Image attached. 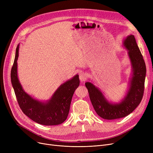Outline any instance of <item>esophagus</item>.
Wrapping results in <instances>:
<instances>
[{
	"mask_svg": "<svg viewBox=\"0 0 153 153\" xmlns=\"http://www.w3.org/2000/svg\"><path fill=\"white\" fill-rule=\"evenodd\" d=\"M87 77L84 73H81V74L79 75V79H80V81H81V82H85L87 80Z\"/></svg>",
	"mask_w": 153,
	"mask_h": 153,
	"instance_id": "1",
	"label": "esophagus"
}]
</instances>
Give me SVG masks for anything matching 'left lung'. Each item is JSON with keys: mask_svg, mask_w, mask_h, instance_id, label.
<instances>
[{"mask_svg": "<svg viewBox=\"0 0 153 153\" xmlns=\"http://www.w3.org/2000/svg\"><path fill=\"white\" fill-rule=\"evenodd\" d=\"M123 46L128 51L132 74L128 83V90L120 102H109L98 87L90 82L85 84L96 113L105 120L121 118L130 114L138 106L143 96L146 68L134 35L126 36L123 42Z\"/></svg>", "mask_w": 153, "mask_h": 153, "instance_id": "left-lung-1", "label": "left lung"}]
</instances>
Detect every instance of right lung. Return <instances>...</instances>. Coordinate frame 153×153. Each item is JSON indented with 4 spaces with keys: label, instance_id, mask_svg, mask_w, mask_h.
I'll use <instances>...</instances> for the list:
<instances>
[{
    "label": "right lung",
    "instance_id": "1",
    "mask_svg": "<svg viewBox=\"0 0 153 153\" xmlns=\"http://www.w3.org/2000/svg\"><path fill=\"white\" fill-rule=\"evenodd\" d=\"M19 45L11 70V82L19 105L24 114L33 121L43 125L61 124L66 120L72 96L79 87L80 81L76 74L61 84L46 102L39 101L24 91L17 75V59Z\"/></svg>",
    "mask_w": 153,
    "mask_h": 153
}]
</instances>
